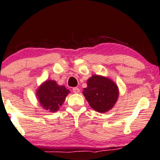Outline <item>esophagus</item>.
<instances>
[{
	"instance_id": "esophagus-1",
	"label": "esophagus",
	"mask_w": 160,
	"mask_h": 160,
	"mask_svg": "<svg viewBox=\"0 0 160 160\" xmlns=\"http://www.w3.org/2000/svg\"><path fill=\"white\" fill-rule=\"evenodd\" d=\"M72 92H73L74 93H78V92H80L79 88H72Z\"/></svg>"
}]
</instances>
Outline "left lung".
Segmentation results:
<instances>
[{
  "mask_svg": "<svg viewBox=\"0 0 160 160\" xmlns=\"http://www.w3.org/2000/svg\"><path fill=\"white\" fill-rule=\"evenodd\" d=\"M83 94L92 109L105 112L115 105L119 92L118 86L112 81L94 75L88 80V88L84 89Z\"/></svg>",
  "mask_w": 160,
  "mask_h": 160,
  "instance_id": "1",
  "label": "left lung"
}]
</instances>
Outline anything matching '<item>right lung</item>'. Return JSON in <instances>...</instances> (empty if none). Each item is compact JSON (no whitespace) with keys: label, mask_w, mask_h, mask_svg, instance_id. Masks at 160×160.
Returning <instances> with one entry per match:
<instances>
[{"label":"right lung","mask_w":160,"mask_h":160,"mask_svg":"<svg viewBox=\"0 0 160 160\" xmlns=\"http://www.w3.org/2000/svg\"><path fill=\"white\" fill-rule=\"evenodd\" d=\"M70 92L65 86H59L55 81L48 80L41 85L37 92L39 101L45 109L55 112L59 109Z\"/></svg>","instance_id":"right-lung-1"}]
</instances>
